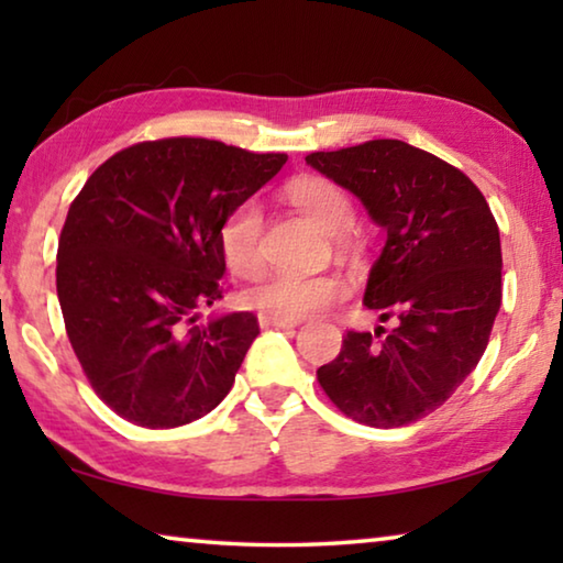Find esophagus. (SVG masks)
<instances>
[{
	"mask_svg": "<svg viewBox=\"0 0 563 563\" xmlns=\"http://www.w3.org/2000/svg\"><path fill=\"white\" fill-rule=\"evenodd\" d=\"M261 328H295L298 325V320H280V318H268V316H258Z\"/></svg>",
	"mask_w": 563,
	"mask_h": 563,
	"instance_id": "34e87169",
	"label": "esophagus"
}]
</instances>
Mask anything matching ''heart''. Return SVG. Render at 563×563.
Returning a JSON list of instances; mask_svg holds the SVG:
<instances>
[{
    "mask_svg": "<svg viewBox=\"0 0 563 563\" xmlns=\"http://www.w3.org/2000/svg\"><path fill=\"white\" fill-rule=\"evenodd\" d=\"M290 203L316 221L322 231L338 235L352 223V203L345 190L328 178H300L288 186ZM263 216L255 203H243L221 225V253L235 275H255L263 265ZM345 283L335 275L278 273L245 290V302L261 316L305 320L345 298Z\"/></svg>",
    "mask_w": 563,
    "mask_h": 563,
    "instance_id": "b5f03b06",
    "label": "heart"
}]
</instances>
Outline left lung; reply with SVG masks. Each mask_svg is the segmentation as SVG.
Masks as SVG:
<instances>
[{
  "instance_id": "obj_1",
  "label": "left lung",
  "mask_w": 563,
  "mask_h": 563,
  "mask_svg": "<svg viewBox=\"0 0 563 563\" xmlns=\"http://www.w3.org/2000/svg\"><path fill=\"white\" fill-rule=\"evenodd\" d=\"M305 164L350 190L387 233L365 305L395 328L350 330L318 369L355 422L402 427L434 412L482 360L501 305L499 228L460 168L397 139L318 151Z\"/></svg>"
}]
</instances>
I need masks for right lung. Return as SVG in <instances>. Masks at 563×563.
Here are the masks:
<instances>
[{
	"label": "right lung",
	"mask_w": 563,
	"mask_h": 563,
	"mask_svg": "<svg viewBox=\"0 0 563 563\" xmlns=\"http://www.w3.org/2000/svg\"><path fill=\"white\" fill-rule=\"evenodd\" d=\"M285 161L208 139L146 141L113 154L74 198L56 295L93 393L119 417L170 430L231 393L258 318L194 322L223 298V221Z\"/></svg>",
	"instance_id": "1"
}]
</instances>
